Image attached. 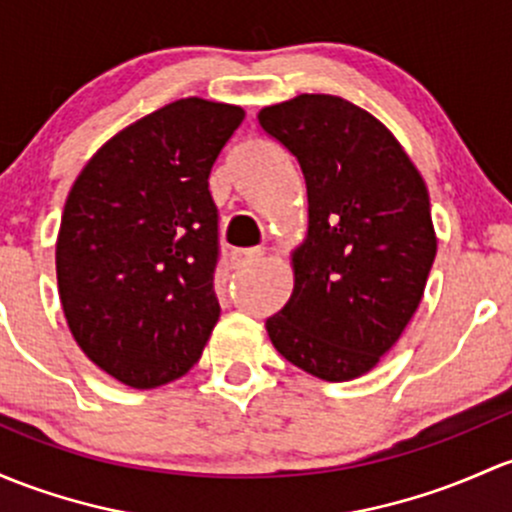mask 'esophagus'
I'll return each instance as SVG.
<instances>
[{
    "label": "esophagus",
    "mask_w": 512,
    "mask_h": 512,
    "mask_svg": "<svg viewBox=\"0 0 512 512\" xmlns=\"http://www.w3.org/2000/svg\"><path fill=\"white\" fill-rule=\"evenodd\" d=\"M263 258V249H258V246H254V249H234L232 251V266L234 268H246V266H254V263H258Z\"/></svg>",
    "instance_id": "esophagus-1"
}]
</instances>
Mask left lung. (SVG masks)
I'll use <instances>...</instances> for the list:
<instances>
[{"label":"left lung","instance_id":"8db88e82","mask_svg":"<svg viewBox=\"0 0 512 512\" xmlns=\"http://www.w3.org/2000/svg\"><path fill=\"white\" fill-rule=\"evenodd\" d=\"M258 124L298 158L310 214L268 337L302 371L351 381L398 342L425 293L437 254L425 180L386 126L342 97L300 95L261 109Z\"/></svg>","mask_w":512,"mask_h":512}]
</instances>
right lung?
<instances>
[{"instance_id":"obj_1","label":"right lung","mask_w":512,"mask_h":512,"mask_svg":"<svg viewBox=\"0 0 512 512\" xmlns=\"http://www.w3.org/2000/svg\"><path fill=\"white\" fill-rule=\"evenodd\" d=\"M241 122L234 104L170 102L109 139L70 190L56 246L65 320L126 386L185 376L219 320L210 173Z\"/></svg>"}]
</instances>
